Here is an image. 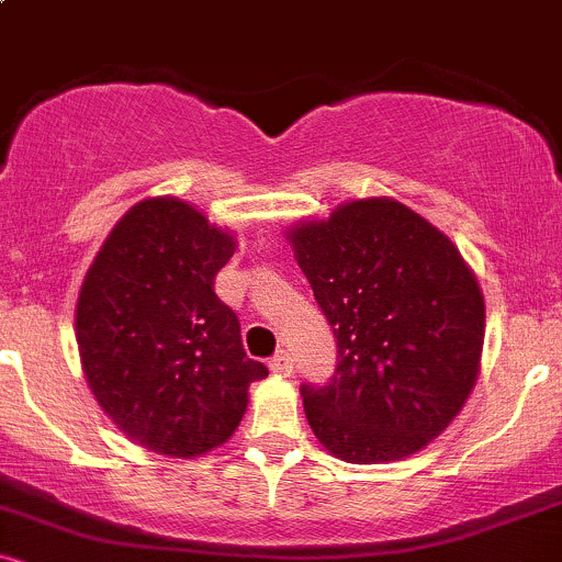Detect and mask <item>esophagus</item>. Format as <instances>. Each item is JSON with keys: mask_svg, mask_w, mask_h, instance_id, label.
Wrapping results in <instances>:
<instances>
[{"mask_svg": "<svg viewBox=\"0 0 562 562\" xmlns=\"http://www.w3.org/2000/svg\"><path fill=\"white\" fill-rule=\"evenodd\" d=\"M269 370H272L274 375L288 378L290 372H293V357H290L288 351H277L272 357V362H269Z\"/></svg>", "mask_w": 562, "mask_h": 562, "instance_id": "1", "label": "esophagus"}]
</instances>
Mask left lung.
Returning <instances> with one entry per match:
<instances>
[{"mask_svg": "<svg viewBox=\"0 0 562 562\" xmlns=\"http://www.w3.org/2000/svg\"><path fill=\"white\" fill-rule=\"evenodd\" d=\"M290 243L338 344L333 378L301 385L314 436L357 465L428 447L479 378L483 295L460 250L385 198L340 205Z\"/></svg>", "mask_w": 562, "mask_h": 562, "instance_id": "8db88e82", "label": "left lung"}]
</instances>
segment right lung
Listing matches in <instances>:
<instances>
[{
    "instance_id": "right-lung-1",
    "label": "right lung",
    "mask_w": 562,
    "mask_h": 562,
    "mask_svg": "<svg viewBox=\"0 0 562 562\" xmlns=\"http://www.w3.org/2000/svg\"><path fill=\"white\" fill-rule=\"evenodd\" d=\"M235 243L177 198L142 200L115 224L76 306L89 389L145 449L198 457L232 436L248 385L269 375L248 359L237 314L216 295Z\"/></svg>"
}]
</instances>
